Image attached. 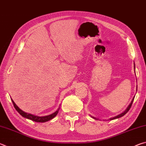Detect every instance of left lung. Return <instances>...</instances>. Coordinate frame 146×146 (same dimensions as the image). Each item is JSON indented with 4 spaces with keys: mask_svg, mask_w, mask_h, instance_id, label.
I'll return each instance as SVG.
<instances>
[{
    "mask_svg": "<svg viewBox=\"0 0 146 146\" xmlns=\"http://www.w3.org/2000/svg\"><path fill=\"white\" fill-rule=\"evenodd\" d=\"M133 100H134V98H133V100L131 101V103L130 104H129V106H128V108L126 109V110L124 112H123L122 113H121V114H120L119 115H118V116H117V117H113V118H111V120H113V119H115V118H120V117H123V115H125L126 114V113L128 112V111H129V110H130V108H131V106H132V104H133ZM91 117H93V118H94L93 117H92V116H91Z\"/></svg>",
    "mask_w": 146,
    "mask_h": 146,
    "instance_id": "obj_1",
    "label": "left lung"
}]
</instances>
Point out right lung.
<instances>
[{
	"label": "right lung",
	"mask_w": 146,
	"mask_h": 146,
	"mask_svg": "<svg viewBox=\"0 0 146 146\" xmlns=\"http://www.w3.org/2000/svg\"><path fill=\"white\" fill-rule=\"evenodd\" d=\"M11 100H12V102H13V104L14 106V108H15V110L17 111H18V113L20 115L23 116V117L24 118H28V119H29V120H31L35 121V122H45L49 120H51L52 118L55 117L58 113V110H57L56 112L53 113V114L49 115L48 116H45V117H38V116H35V115L29 114V113H27L24 112L23 111H22L21 109L19 108L18 106L15 104V103L13 102V100L11 99Z\"/></svg>",
	"instance_id": "1"
}]
</instances>
